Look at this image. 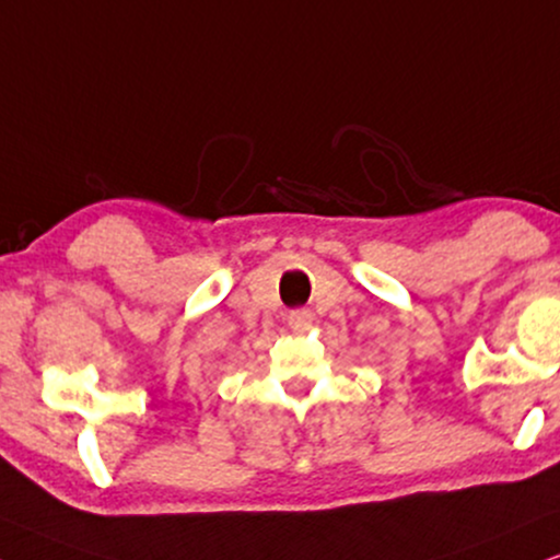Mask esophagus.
Listing matches in <instances>:
<instances>
[{
  "label": "esophagus",
  "mask_w": 560,
  "mask_h": 560,
  "mask_svg": "<svg viewBox=\"0 0 560 560\" xmlns=\"http://www.w3.org/2000/svg\"><path fill=\"white\" fill-rule=\"evenodd\" d=\"M287 323L294 332H304L310 330V325H313V313H310V310H292L287 317Z\"/></svg>",
  "instance_id": "obj_1"
}]
</instances>
